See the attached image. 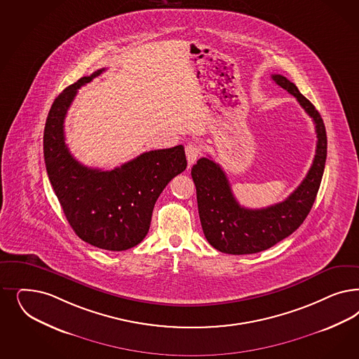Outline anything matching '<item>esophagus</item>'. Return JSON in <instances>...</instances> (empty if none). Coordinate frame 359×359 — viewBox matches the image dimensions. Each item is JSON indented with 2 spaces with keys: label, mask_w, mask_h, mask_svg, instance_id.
Here are the masks:
<instances>
[{
  "label": "esophagus",
  "mask_w": 359,
  "mask_h": 359,
  "mask_svg": "<svg viewBox=\"0 0 359 359\" xmlns=\"http://www.w3.org/2000/svg\"><path fill=\"white\" fill-rule=\"evenodd\" d=\"M185 151L189 165H193L194 162L197 161L198 157L201 156V148L196 142H189L186 145Z\"/></svg>",
  "instance_id": "34e87169"
}]
</instances>
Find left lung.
<instances>
[{"label": "left lung", "instance_id": "obj_1", "mask_svg": "<svg viewBox=\"0 0 359 359\" xmlns=\"http://www.w3.org/2000/svg\"><path fill=\"white\" fill-rule=\"evenodd\" d=\"M271 78L293 95L312 117L317 133L316 156L306 177L290 197L263 208L241 206L219 163L206 157L198 160L191 168V177L197 187L202 230L208 243L224 254H256L290 236L308 217L321 185L327 147L324 120L292 81L278 74Z\"/></svg>", "mask_w": 359, "mask_h": 359}]
</instances>
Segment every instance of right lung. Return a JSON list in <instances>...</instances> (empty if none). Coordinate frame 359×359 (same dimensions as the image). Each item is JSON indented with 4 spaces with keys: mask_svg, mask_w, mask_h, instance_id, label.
Returning <instances> with one entry per match:
<instances>
[{
    "mask_svg": "<svg viewBox=\"0 0 359 359\" xmlns=\"http://www.w3.org/2000/svg\"><path fill=\"white\" fill-rule=\"evenodd\" d=\"M104 69L59 93L47 116L43 156L50 184L75 233L97 248L126 251L147 236L157 198L187 161L182 145L145 151L105 172L74 158L65 142V118L78 90Z\"/></svg>",
    "mask_w": 359,
    "mask_h": 359,
    "instance_id": "right-lung-1",
    "label": "right lung"
}]
</instances>
